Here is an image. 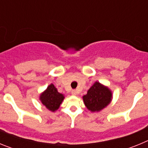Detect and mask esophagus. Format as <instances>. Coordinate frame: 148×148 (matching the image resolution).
Masks as SVG:
<instances>
[{
	"label": "esophagus",
	"instance_id": "1",
	"mask_svg": "<svg viewBox=\"0 0 148 148\" xmlns=\"http://www.w3.org/2000/svg\"><path fill=\"white\" fill-rule=\"evenodd\" d=\"M71 93H72V95H75L77 94V92H76V90H72V92H71Z\"/></svg>",
	"mask_w": 148,
	"mask_h": 148
}]
</instances>
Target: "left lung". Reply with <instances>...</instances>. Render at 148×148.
Returning <instances> with one entry per match:
<instances>
[{
  "instance_id": "left-lung-1",
  "label": "left lung",
  "mask_w": 148,
  "mask_h": 148,
  "mask_svg": "<svg viewBox=\"0 0 148 148\" xmlns=\"http://www.w3.org/2000/svg\"><path fill=\"white\" fill-rule=\"evenodd\" d=\"M113 95L108 87L95 82L83 96L84 103L91 112H99L110 103Z\"/></svg>"
}]
</instances>
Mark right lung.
Instances as JSON below:
<instances>
[{"label": "right lung", "mask_w": 148, "mask_h": 148, "mask_svg": "<svg viewBox=\"0 0 148 148\" xmlns=\"http://www.w3.org/2000/svg\"><path fill=\"white\" fill-rule=\"evenodd\" d=\"M40 101L49 110L55 112L59 108L64 99V95L58 92L53 84H51L40 95Z\"/></svg>", "instance_id": "add662e5"}]
</instances>
